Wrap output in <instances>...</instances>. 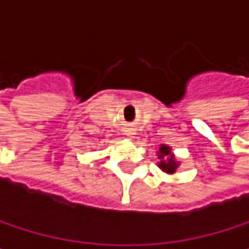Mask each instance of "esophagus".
Wrapping results in <instances>:
<instances>
[{"instance_id":"esophagus-1","label":"esophagus","mask_w":249,"mask_h":249,"mask_svg":"<svg viewBox=\"0 0 249 249\" xmlns=\"http://www.w3.org/2000/svg\"><path fill=\"white\" fill-rule=\"evenodd\" d=\"M126 135L131 137V135H134V132H132V131H126Z\"/></svg>"}]
</instances>
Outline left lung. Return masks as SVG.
Masks as SVG:
<instances>
[{
	"mask_svg": "<svg viewBox=\"0 0 249 249\" xmlns=\"http://www.w3.org/2000/svg\"><path fill=\"white\" fill-rule=\"evenodd\" d=\"M157 156L160 159V161L157 163V166L161 169V172L167 174H174L177 167L180 166V161L176 159L174 153L172 151V147L166 145V144H160Z\"/></svg>",
	"mask_w": 249,
	"mask_h": 249,
	"instance_id": "1",
	"label": "left lung"
}]
</instances>
